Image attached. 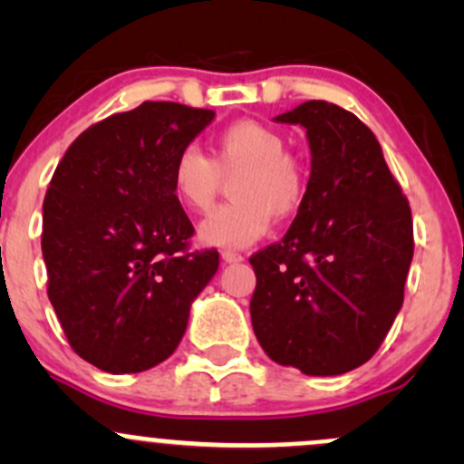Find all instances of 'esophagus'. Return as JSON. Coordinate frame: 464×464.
Returning <instances> with one entry per match:
<instances>
[{"label": "esophagus", "instance_id": "1", "mask_svg": "<svg viewBox=\"0 0 464 464\" xmlns=\"http://www.w3.org/2000/svg\"><path fill=\"white\" fill-rule=\"evenodd\" d=\"M222 260H224V262H242V260H245V256L237 254V251L224 249V251H222Z\"/></svg>", "mask_w": 464, "mask_h": 464}]
</instances>
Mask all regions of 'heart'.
Segmentation results:
<instances>
[{
  "label": "heart",
  "instance_id": "heart-1",
  "mask_svg": "<svg viewBox=\"0 0 464 464\" xmlns=\"http://www.w3.org/2000/svg\"><path fill=\"white\" fill-rule=\"evenodd\" d=\"M280 132L258 121H236L210 141V154L179 150L170 166V186L181 206L208 213L224 179H231V202L202 224L204 242L218 246H249L269 231L274 218H292L307 195V172L301 159L287 152Z\"/></svg>",
  "mask_w": 464,
  "mask_h": 464
}]
</instances>
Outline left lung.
I'll use <instances>...</instances> for the list:
<instances>
[{
    "mask_svg": "<svg viewBox=\"0 0 464 464\" xmlns=\"http://www.w3.org/2000/svg\"><path fill=\"white\" fill-rule=\"evenodd\" d=\"M276 121L307 130L312 172L283 240L249 258L251 323L280 366L341 375L377 353L404 303L411 206L375 134L353 111L307 101Z\"/></svg>",
    "mask_w": 464,
    "mask_h": 464,
    "instance_id": "1",
    "label": "left lung"
}]
</instances>
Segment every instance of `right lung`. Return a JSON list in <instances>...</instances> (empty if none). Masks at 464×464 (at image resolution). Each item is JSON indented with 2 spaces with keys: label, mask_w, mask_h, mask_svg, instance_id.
<instances>
[{
  "label": "right lung",
  "mask_w": 464,
  "mask_h": 464,
  "mask_svg": "<svg viewBox=\"0 0 464 464\" xmlns=\"http://www.w3.org/2000/svg\"><path fill=\"white\" fill-rule=\"evenodd\" d=\"M213 111L145 101L87 128L51 177L42 218L46 294L78 357L141 372L170 357L219 265L170 186L177 152Z\"/></svg>",
  "instance_id": "right-lung-1"
}]
</instances>
